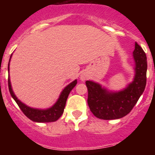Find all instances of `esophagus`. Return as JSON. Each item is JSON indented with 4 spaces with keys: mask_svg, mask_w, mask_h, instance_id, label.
Here are the masks:
<instances>
[{
    "mask_svg": "<svg viewBox=\"0 0 155 155\" xmlns=\"http://www.w3.org/2000/svg\"><path fill=\"white\" fill-rule=\"evenodd\" d=\"M87 79V76L85 74H81V81H85Z\"/></svg>",
    "mask_w": 155,
    "mask_h": 155,
    "instance_id": "obj_1",
    "label": "esophagus"
}]
</instances>
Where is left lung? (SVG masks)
I'll return each instance as SVG.
<instances>
[{
  "label": "left lung",
  "mask_w": 155,
  "mask_h": 155,
  "mask_svg": "<svg viewBox=\"0 0 155 155\" xmlns=\"http://www.w3.org/2000/svg\"><path fill=\"white\" fill-rule=\"evenodd\" d=\"M133 57L135 74L132 82L124 89L113 91L93 81L85 82L88 91L87 104L97 118L110 120L127 116L143 94L147 81V57L137 42Z\"/></svg>",
  "instance_id": "obj_1"
}]
</instances>
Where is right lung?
<instances>
[{"label":"right lung","instance_id":"obj_1","mask_svg":"<svg viewBox=\"0 0 155 155\" xmlns=\"http://www.w3.org/2000/svg\"><path fill=\"white\" fill-rule=\"evenodd\" d=\"M12 56V54L11 55L10 60H9V63H8V73H9V64H10ZM76 84L77 80H74V81L70 83L68 85L66 86L64 88V90L61 91V94H60V96H59L57 102H55L54 105H52L51 107L45 109H35V108H31L28 106L27 105L23 103L22 102H21L16 97V95L14 93L13 89H12V87L10 76H8V88H9V91H10V94L12 95V97L15 101L16 103L19 106V108L23 112V113L28 119H30L31 121L36 122V123H50V122L57 121L62 116L63 113H64V108H65L67 99L68 98V95H69L71 90L73 89Z\"/></svg>","mask_w":155,"mask_h":155}]
</instances>
